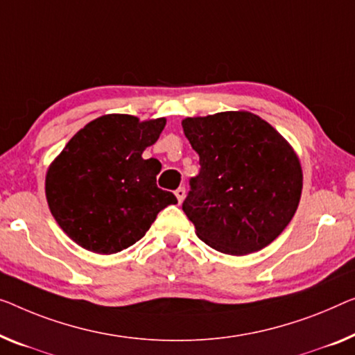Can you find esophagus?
Returning a JSON list of instances; mask_svg holds the SVG:
<instances>
[{
  "instance_id": "esophagus-1",
  "label": "esophagus",
  "mask_w": 355,
  "mask_h": 355,
  "mask_svg": "<svg viewBox=\"0 0 355 355\" xmlns=\"http://www.w3.org/2000/svg\"><path fill=\"white\" fill-rule=\"evenodd\" d=\"M184 194H187V189H184V187H180L178 189H175V196H177V199H178V204L183 202Z\"/></svg>"
}]
</instances>
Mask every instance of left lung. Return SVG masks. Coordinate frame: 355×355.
Here are the masks:
<instances>
[{
	"label": "left lung",
	"instance_id": "8db88e82",
	"mask_svg": "<svg viewBox=\"0 0 355 355\" xmlns=\"http://www.w3.org/2000/svg\"><path fill=\"white\" fill-rule=\"evenodd\" d=\"M199 155L182 209L198 237L228 255L271 244L293 218L303 188L298 157L284 137L248 111L183 119Z\"/></svg>",
	"mask_w": 355,
	"mask_h": 355
}]
</instances>
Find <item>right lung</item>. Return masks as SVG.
<instances>
[{"mask_svg": "<svg viewBox=\"0 0 355 355\" xmlns=\"http://www.w3.org/2000/svg\"><path fill=\"white\" fill-rule=\"evenodd\" d=\"M166 119L107 114L81 129L46 175V198L60 228L78 245L102 255L134 245L157 214L177 204L157 188V159L141 153L155 145Z\"/></svg>", "mask_w": 355, "mask_h": 355, "instance_id": "add662e5", "label": "right lung"}]
</instances>
